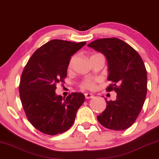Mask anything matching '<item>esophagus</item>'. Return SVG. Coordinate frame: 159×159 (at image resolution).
I'll return each instance as SVG.
<instances>
[{"mask_svg": "<svg viewBox=\"0 0 159 159\" xmlns=\"http://www.w3.org/2000/svg\"><path fill=\"white\" fill-rule=\"evenodd\" d=\"M84 95H85L86 99H90V98H93V97H94V95L90 94V93H86Z\"/></svg>", "mask_w": 159, "mask_h": 159, "instance_id": "34e87169", "label": "esophagus"}]
</instances>
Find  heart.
I'll use <instances>...</instances> for the list:
<instances>
[{
	"instance_id": "1",
	"label": "heart",
	"mask_w": 159,
	"mask_h": 159,
	"mask_svg": "<svg viewBox=\"0 0 159 159\" xmlns=\"http://www.w3.org/2000/svg\"><path fill=\"white\" fill-rule=\"evenodd\" d=\"M74 59L75 57H73L70 59V60L69 61L68 65H67V70H70L72 68V66H73ZM98 81V79L97 78H88V79L84 80V81H82L81 84H80V88L81 89H87V90H93L96 88L97 82Z\"/></svg>"
}]
</instances>
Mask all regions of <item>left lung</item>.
Segmentation results:
<instances>
[{
	"instance_id": "left-lung-1",
	"label": "left lung",
	"mask_w": 159,
	"mask_h": 159,
	"mask_svg": "<svg viewBox=\"0 0 159 159\" xmlns=\"http://www.w3.org/2000/svg\"><path fill=\"white\" fill-rule=\"evenodd\" d=\"M88 46L102 53L108 65L107 92L115 91V101H107L97 120L104 127L121 131L138 117L147 94V70L141 57L132 46L117 38L97 39Z\"/></svg>"
}]
</instances>
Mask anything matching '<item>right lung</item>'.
Instances as JSON below:
<instances>
[{
  "instance_id": "obj_1",
  "label": "right lung",
  "mask_w": 159,
  "mask_h": 159,
  "mask_svg": "<svg viewBox=\"0 0 159 159\" xmlns=\"http://www.w3.org/2000/svg\"><path fill=\"white\" fill-rule=\"evenodd\" d=\"M86 43L52 40L33 53L23 70L19 86L22 107L30 123L43 134L68 130L85 100L83 93L73 92L62 98L55 90L57 84L65 82L71 56Z\"/></svg>"
}]
</instances>
